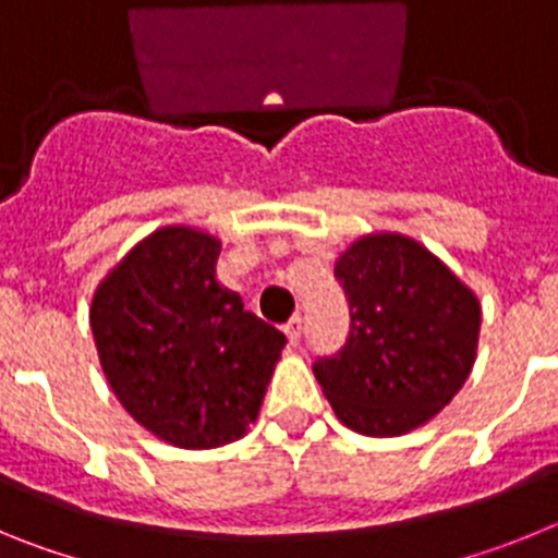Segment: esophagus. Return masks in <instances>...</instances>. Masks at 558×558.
Returning <instances> with one entry per match:
<instances>
[{"instance_id":"obj_1","label":"esophagus","mask_w":558,"mask_h":558,"mask_svg":"<svg viewBox=\"0 0 558 558\" xmlns=\"http://www.w3.org/2000/svg\"><path fill=\"white\" fill-rule=\"evenodd\" d=\"M284 335H288L290 347H299V340H302V318H290L284 324Z\"/></svg>"}]
</instances>
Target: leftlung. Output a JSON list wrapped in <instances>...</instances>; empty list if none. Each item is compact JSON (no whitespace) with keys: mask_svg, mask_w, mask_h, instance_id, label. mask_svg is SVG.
<instances>
[{"mask_svg":"<svg viewBox=\"0 0 558 558\" xmlns=\"http://www.w3.org/2000/svg\"><path fill=\"white\" fill-rule=\"evenodd\" d=\"M352 327L313 366L335 416L363 436H402L461 391L477 357L481 302L433 251L399 231L357 236L335 263Z\"/></svg>","mask_w":558,"mask_h":558,"instance_id":"obj_1","label":"left lung"}]
</instances>
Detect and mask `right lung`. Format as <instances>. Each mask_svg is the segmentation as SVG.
I'll return each instance as SVG.
<instances>
[{
	"instance_id": "obj_1",
	"label": "right lung",
	"mask_w": 558,
	"mask_h": 558,
	"mask_svg": "<svg viewBox=\"0 0 558 558\" xmlns=\"http://www.w3.org/2000/svg\"><path fill=\"white\" fill-rule=\"evenodd\" d=\"M220 248L204 229L161 226L102 276L88 307L120 405L181 450L243 438L288 343L218 282Z\"/></svg>"
}]
</instances>
